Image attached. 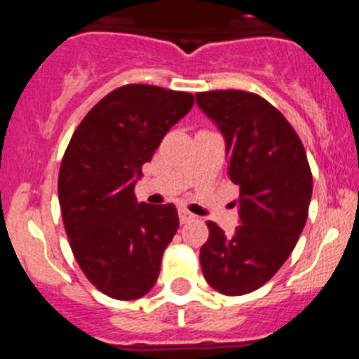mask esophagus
<instances>
[{"instance_id": "34e87169", "label": "esophagus", "mask_w": 359, "mask_h": 359, "mask_svg": "<svg viewBox=\"0 0 359 359\" xmlns=\"http://www.w3.org/2000/svg\"><path fill=\"white\" fill-rule=\"evenodd\" d=\"M177 215H180V221H182V223H189L190 219L196 217V215L190 210H187V208H177Z\"/></svg>"}]
</instances>
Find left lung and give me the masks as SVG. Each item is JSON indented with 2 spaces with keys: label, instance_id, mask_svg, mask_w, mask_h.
<instances>
[{
  "label": "left lung",
  "instance_id": "8db88e82",
  "mask_svg": "<svg viewBox=\"0 0 359 359\" xmlns=\"http://www.w3.org/2000/svg\"><path fill=\"white\" fill-rule=\"evenodd\" d=\"M199 109L226 142L228 176L239 185V226L226 236L208 221L203 277L230 297L264 286L293 252L313 194L302 142L280 111L250 91L196 95Z\"/></svg>",
  "mask_w": 359,
  "mask_h": 359
}]
</instances>
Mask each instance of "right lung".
<instances>
[{"label":"right lung","instance_id":"1","mask_svg":"<svg viewBox=\"0 0 359 359\" xmlns=\"http://www.w3.org/2000/svg\"><path fill=\"white\" fill-rule=\"evenodd\" d=\"M194 97L149 84L116 88L73 133L59 170V205L69 246L88 280L116 300L151 291L180 219L172 203H138L142 165Z\"/></svg>","mask_w":359,"mask_h":359}]
</instances>
